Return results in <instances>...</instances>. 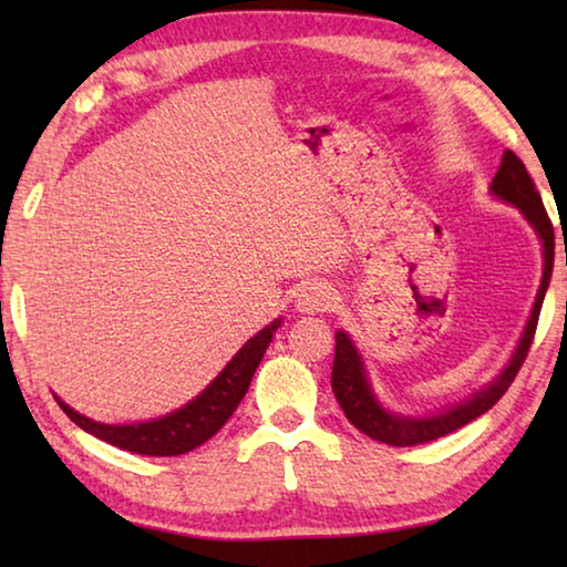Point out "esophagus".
Wrapping results in <instances>:
<instances>
[{"label":"esophagus","instance_id":"esophagus-1","mask_svg":"<svg viewBox=\"0 0 567 567\" xmlns=\"http://www.w3.org/2000/svg\"><path fill=\"white\" fill-rule=\"evenodd\" d=\"M334 305V295L330 292V287L324 285H307L300 290L295 300L297 312H305V315H318V312H328L332 310Z\"/></svg>","mask_w":567,"mask_h":567}]
</instances>
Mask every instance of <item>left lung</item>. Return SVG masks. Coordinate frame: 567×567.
Listing matches in <instances>:
<instances>
[{
  "instance_id": "obj_1",
  "label": "left lung",
  "mask_w": 567,
  "mask_h": 567,
  "mask_svg": "<svg viewBox=\"0 0 567 567\" xmlns=\"http://www.w3.org/2000/svg\"><path fill=\"white\" fill-rule=\"evenodd\" d=\"M491 192L495 197H501L505 203H511L520 209L523 217L533 225V229L543 243V257H545L543 280H540V290H537V297H535L530 320L525 324L523 338L517 342L511 362L505 364V370L491 382V385H485L483 390L475 392L473 398L460 402V405L437 412V415L408 417V415H395V412H390L380 405L375 392L370 388L368 372H364L362 358L358 348H354V342L350 340V334L342 330L334 332L332 392L340 402L344 417H348L360 433L378 440V443L410 447V445H422V443H430V440L455 433V430H460L463 425H467V422H473L475 417L483 415V412L491 410L495 402L505 395L507 388H511V382L517 375V370H520V364L527 358V350H530L533 338H535L537 318H540L545 290H548L550 275H553L555 233H553L550 217L543 207L540 192L535 189V182L530 179V175H527L523 159L517 157L513 150L503 152L501 169H497V175L493 177Z\"/></svg>"
}]
</instances>
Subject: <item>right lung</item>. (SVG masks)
<instances>
[{
	"label": "right lung",
	"mask_w": 567,
	"mask_h": 567,
	"mask_svg": "<svg viewBox=\"0 0 567 567\" xmlns=\"http://www.w3.org/2000/svg\"><path fill=\"white\" fill-rule=\"evenodd\" d=\"M280 322L282 320H275L265 330L257 332L255 338H249L243 344V350L225 364V370L195 400L187 402L185 408L169 412L165 417L132 422V425H104V422H94L80 415L60 398H56V402L66 412V417L74 425H80L84 433L100 437L120 450H127V453L152 457L185 455L189 450L207 443L233 417Z\"/></svg>",
	"instance_id": "obj_1"
}]
</instances>
